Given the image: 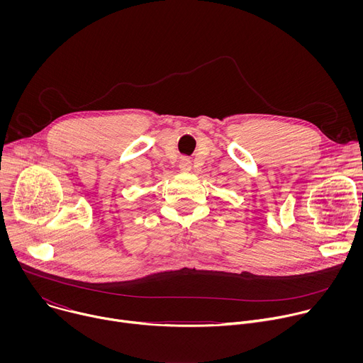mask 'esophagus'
I'll return each instance as SVG.
<instances>
[{
  "instance_id": "34e87169",
  "label": "esophagus",
  "mask_w": 363,
  "mask_h": 363,
  "mask_svg": "<svg viewBox=\"0 0 363 363\" xmlns=\"http://www.w3.org/2000/svg\"><path fill=\"white\" fill-rule=\"evenodd\" d=\"M179 169L184 172H188L191 169V161L189 158H181L179 161Z\"/></svg>"
}]
</instances>
